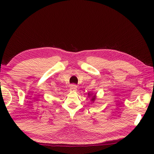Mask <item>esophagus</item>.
Here are the masks:
<instances>
[{"label":"esophagus","mask_w":154,"mask_h":154,"mask_svg":"<svg viewBox=\"0 0 154 154\" xmlns=\"http://www.w3.org/2000/svg\"><path fill=\"white\" fill-rule=\"evenodd\" d=\"M77 86L75 85H72L70 87V91H72V92H75L77 91Z\"/></svg>","instance_id":"34e87169"}]
</instances>
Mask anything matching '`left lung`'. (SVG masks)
Here are the masks:
<instances>
[{
	"instance_id": "1",
	"label": "left lung",
	"mask_w": 154,
	"mask_h": 154,
	"mask_svg": "<svg viewBox=\"0 0 154 154\" xmlns=\"http://www.w3.org/2000/svg\"><path fill=\"white\" fill-rule=\"evenodd\" d=\"M88 97H90L91 100L92 101V102H94V100H95L96 99V94H94L93 93H88Z\"/></svg>"
}]
</instances>
